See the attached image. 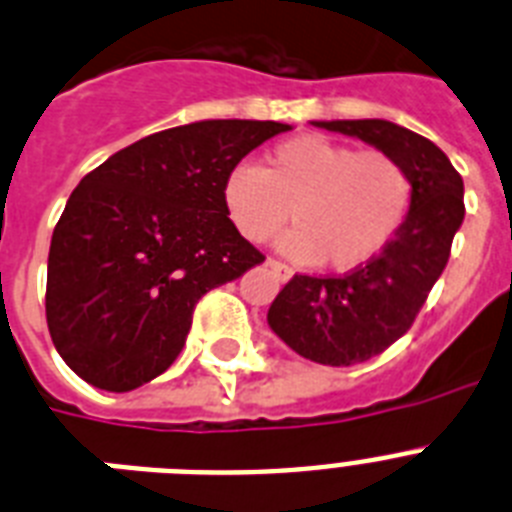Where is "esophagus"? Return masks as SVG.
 I'll use <instances>...</instances> for the list:
<instances>
[{
	"label": "esophagus",
	"instance_id": "obj_1",
	"mask_svg": "<svg viewBox=\"0 0 512 512\" xmlns=\"http://www.w3.org/2000/svg\"><path fill=\"white\" fill-rule=\"evenodd\" d=\"M266 266H269V269H272V272L277 274V279H282V282H287V279L292 277V269L287 264H282V261L269 259V261H266Z\"/></svg>",
	"mask_w": 512,
	"mask_h": 512
}]
</instances>
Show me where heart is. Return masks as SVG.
<instances>
[{"mask_svg":"<svg viewBox=\"0 0 512 512\" xmlns=\"http://www.w3.org/2000/svg\"><path fill=\"white\" fill-rule=\"evenodd\" d=\"M222 204L240 235L264 243L285 225L279 246L292 259L334 272L370 264L404 225L412 178L396 157L303 134L269 150L264 168L240 163L222 181Z\"/></svg>","mask_w":512,"mask_h":512,"instance_id":"1","label":"heart"}]
</instances>
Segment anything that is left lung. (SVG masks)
Returning <instances> with one entry per match:
<instances>
[{
    "instance_id": "8db88e82",
    "label": "left lung",
    "mask_w": 512,
    "mask_h": 512,
    "mask_svg": "<svg viewBox=\"0 0 512 512\" xmlns=\"http://www.w3.org/2000/svg\"><path fill=\"white\" fill-rule=\"evenodd\" d=\"M313 126L362 139L396 157L412 178L409 214L378 259L344 277L295 274L266 313L274 334L300 357L347 368L381 355L412 326L464 222V181L438 144L393 121Z\"/></svg>"
}]
</instances>
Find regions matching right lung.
<instances>
[{
  "label": "right lung",
  "instance_id": "right-lung-1",
  "mask_svg": "<svg viewBox=\"0 0 512 512\" xmlns=\"http://www.w3.org/2000/svg\"><path fill=\"white\" fill-rule=\"evenodd\" d=\"M290 124L207 119L129 144L87 173L56 222L46 321L82 381L124 393L173 365L204 292L264 261L222 181Z\"/></svg>",
  "mask_w": 512,
  "mask_h": 512
}]
</instances>
